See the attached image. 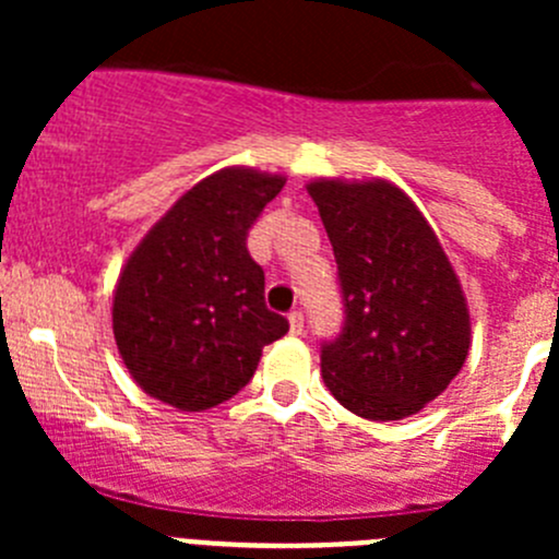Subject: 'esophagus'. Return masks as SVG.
I'll return each mask as SVG.
<instances>
[{
  "label": "esophagus",
  "instance_id": "obj_1",
  "mask_svg": "<svg viewBox=\"0 0 559 559\" xmlns=\"http://www.w3.org/2000/svg\"><path fill=\"white\" fill-rule=\"evenodd\" d=\"M289 330L292 335H302V332H306V316H302V311L289 313Z\"/></svg>",
  "mask_w": 559,
  "mask_h": 559
}]
</instances>
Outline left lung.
Returning <instances> with one entry per match:
<instances>
[{
	"mask_svg": "<svg viewBox=\"0 0 559 559\" xmlns=\"http://www.w3.org/2000/svg\"><path fill=\"white\" fill-rule=\"evenodd\" d=\"M337 264L341 332L321 341L337 403L373 421L416 414L467 357L465 297L436 233L386 180L308 186Z\"/></svg>",
	"mask_w": 559,
	"mask_h": 559,
	"instance_id": "8db88e82",
	"label": "left lung"
}]
</instances>
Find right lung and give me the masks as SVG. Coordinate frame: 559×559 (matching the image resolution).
I'll use <instances>...</instances> for the list:
<instances>
[{
	"label": "right lung",
	"instance_id": "obj_1",
	"mask_svg": "<svg viewBox=\"0 0 559 559\" xmlns=\"http://www.w3.org/2000/svg\"><path fill=\"white\" fill-rule=\"evenodd\" d=\"M284 178L229 167L186 191L123 267L112 332L132 379L180 411L238 394L262 348L289 332L264 306V270L248 229Z\"/></svg>",
	"mask_w": 559,
	"mask_h": 559
}]
</instances>
